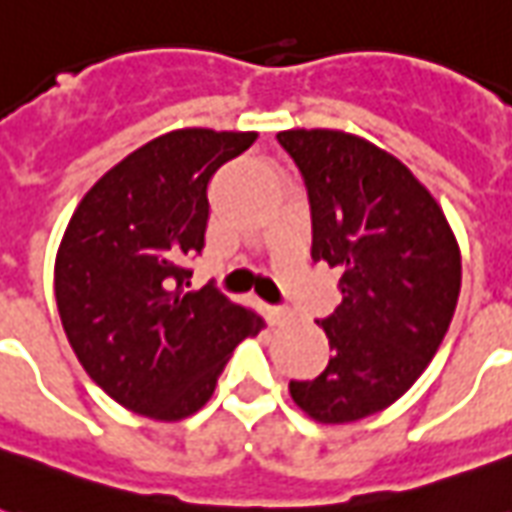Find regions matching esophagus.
<instances>
[{"mask_svg": "<svg viewBox=\"0 0 512 512\" xmlns=\"http://www.w3.org/2000/svg\"><path fill=\"white\" fill-rule=\"evenodd\" d=\"M268 321L274 326H282V323L293 321V310H288V307H268Z\"/></svg>", "mask_w": 512, "mask_h": 512, "instance_id": "esophagus-1", "label": "esophagus"}]
</instances>
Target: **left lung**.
Instances as JSON below:
<instances>
[{
  "label": "left lung",
  "instance_id": "left-lung-1",
  "mask_svg": "<svg viewBox=\"0 0 512 512\" xmlns=\"http://www.w3.org/2000/svg\"><path fill=\"white\" fill-rule=\"evenodd\" d=\"M312 216V260L340 268L343 304L318 321L321 376L290 381L301 411L345 425L406 395L439 351L461 293V252L439 202L406 164L329 128L279 131Z\"/></svg>",
  "mask_w": 512,
  "mask_h": 512
}]
</instances>
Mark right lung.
<instances>
[{
	"label": "right lung",
	"instance_id": "add662e5",
	"mask_svg": "<svg viewBox=\"0 0 512 512\" xmlns=\"http://www.w3.org/2000/svg\"><path fill=\"white\" fill-rule=\"evenodd\" d=\"M255 131L180 128L84 194L62 235L54 293L87 376L128 411L175 422L211 400L235 345L263 318L213 285L189 288L205 246L208 183Z\"/></svg>",
	"mask_w": 512,
	"mask_h": 512
}]
</instances>
